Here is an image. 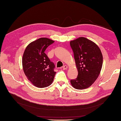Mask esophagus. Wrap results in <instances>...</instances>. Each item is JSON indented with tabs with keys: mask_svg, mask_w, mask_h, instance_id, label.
I'll list each match as a JSON object with an SVG mask.
<instances>
[{
	"mask_svg": "<svg viewBox=\"0 0 121 121\" xmlns=\"http://www.w3.org/2000/svg\"><path fill=\"white\" fill-rule=\"evenodd\" d=\"M62 68H63V70H66V69H68V66L66 65H65L63 66Z\"/></svg>",
	"mask_w": 121,
	"mask_h": 121,
	"instance_id": "1",
	"label": "esophagus"
}]
</instances>
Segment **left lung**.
<instances>
[{
    "label": "left lung",
    "mask_w": 121,
    "mask_h": 121,
    "mask_svg": "<svg viewBox=\"0 0 121 121\" xmlns=\"http://www.w3.org/2000/svg\"><path fill=\"white\" fill-rule=\"evenodd\" d=\"M78 69L77 78L71 84L77 89H84L92 85L101 71L103 57L96 43L85 37H79L70 42Z\"/></svg>",
    "instance_id": "8db88e82"
}]
</instances>
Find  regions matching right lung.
<instances>
[{"label":"right lung","instance_id":"1","mask_svg":"<svg viewBox=\"0 0 121 121\" xmlns=\"http://www.w3.org/2000/svg\"><path fill=\"white\" fill-rule=\"evenodd\" d=\"M54 42L47 38H40L30 43L24 52V72L33 85L38 88L50 85L55 78V65L45 53L47 48Z\"/></svg>","mask_w":121,"mask_h":121}]
</instances>
